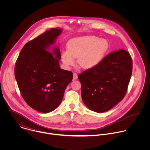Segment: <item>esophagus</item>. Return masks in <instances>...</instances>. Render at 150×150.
Segmentation results:
<instances>
[{
  "label": "esophagus",
  "mask_w": 150,
  "mask_h": 150,
  "mask_svg": "<svg viewBox=\"0 0 150 150\" xmlns=\"http://www.w3.org/2000/svg\"><path fill=\"white\" fill-rule=\"evenodd\" d=\"M78 79V75L76 73H74L73 74V79L75 80Z\"/></svg>",
  "instance_id": "1"
}]
</instances>
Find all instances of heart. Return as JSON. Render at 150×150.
Segmentation results:
<instances>
[{
    "mask_svg": "<svg viewBox=\"0 0 150 150\" xmlns=\"http://www.w3.org/2000/svg\"><path fill=\"white\" fill-rule=\"evenodd\" d=\"M108 49L109 43L104 39L92 35L80 37L68 42V50L62 52L61 60L69 68L75 65V58H77V63L81 68L91 69L101 62Z\"/></svg>",
    "mask_w": 150,
    "mask_h": 150,
    "instance_id": "obj_1",
    "label": "heart"
}]
</instances>
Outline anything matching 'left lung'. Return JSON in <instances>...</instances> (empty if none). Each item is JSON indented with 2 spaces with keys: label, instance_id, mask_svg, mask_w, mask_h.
Segmentation results:
<instances>
[{
  "label": "left lung",
  "instance_id": "8db88e82",
  "mask_svg": "<svg viewBox=\"0 0 150 150\" xmlns=\"http://www.w3.org/2000/svg\"><path fill=\"white\" fill-rule=\"evenodd\" d=\"M132 71L131 56L121 49L105 56L96 67L79 74L85 105L97 113L111 109L124 98Z\"/></svg>",
  "mask_w": 150,
  "mask_h": 150
}]
</instances>
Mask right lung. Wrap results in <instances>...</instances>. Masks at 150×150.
I'll return each mask as SVG.
<instances>
[{
  "instance_id": "add662e5",
  "label": "right lung",
  "mask_w": 150,
  "mask_h": 150,
  "mask_svg": "<svg viewBox=\"0 0 150 150\" xmlns=\"http://www.w3.org/2000/svg\"><path fill=\"white\" fill-rule=\"evenodd\" d=\"M52 28L30 41L21 50L15 67V76L21 96L33 109L49 113L60 104L73 73L62 69L58 47L48 49L62 33Z\"/></svg>"
}]
</instances>
